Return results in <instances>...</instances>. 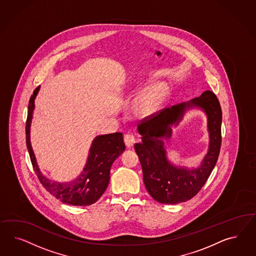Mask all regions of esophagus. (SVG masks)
Segmentation results:
<instances>
[{
  "label": "esophagus",
  "mask_w": 256,
  "mask_h": 256,
  "mask_svg": "<svg viewBox=\"0 0 256 256\" xmlns=\"http://www.w3.org/2000/svg\"><path fill=\"white\" fill-rule=\"evenodd\" d=\"M124 144L128 148H132L135 144V137L132 134H126L124 136Z\"/></svg>",
  "instance_id": "1"
}]
</instances>
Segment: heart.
<instances>
[{
    "instance_id": "1",
    "label": "heart",
    "mask_w": 256,
    "mask_h": 256,
    "mask_svg": "<svg viewBox=\"0 0 256 256\" xmlns=\"http://www.w3.org/2000/svg\"><path fill=\"white\" fill-rule=\"evenodd\" d=\"M164 89L158 86L142 94L134 104V112L140 116H146L152 112L160 103L164 96Z\"/></svg>"
}]
</instances>
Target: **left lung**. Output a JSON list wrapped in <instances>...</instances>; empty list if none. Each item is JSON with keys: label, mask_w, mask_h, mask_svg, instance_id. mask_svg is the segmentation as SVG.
<instances>
[{"label": "left lung", "mask_w": 256, "mask_h": 256, "mask_svg": "<svg viewBox=\"0 0 256 256\" xmlns=\"http://www.w3.org/2000/svg\"><path fill=\"white\" fill-rule=\"evenodd\" d=\"M196 106L208 116L210 149L200 168L188 170L172 166L166 158L162 142L169 137L170 124L177 122L186 108ZM222 112L216 94L206 91L188 103L164 108L142 120L138 132L142 136L134 148L142 164L144 183L149 194L162 204H179L190 200L200 192L217 162L222 144Z\"/></svg>", "instance_id": "8db88e82"}]
</instances>
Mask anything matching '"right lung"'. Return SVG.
<instances>
[{
	"mask_svg": "<svg viewBox=\"0 0 256 256\" xmlns=\"http://www.w3.org/2000/svg\"><path fill=\"white\" fill-rule=\"evenodd\" d=\"M38 86L30 98L26 120V144L29 151L32 168L42 186L56 199L71 206H90L104 194L110 181V170L114 162L126 149L123 134L120 132L101 135L94 140L89 151L86 167L78 178L66 183H58L45 178L39 170L30 142L32 110L34 98L38 93Z\"/></svg>",
	"mask_w": 256,
	"mask_h": 256,
	"instance_id": "obj_1",
	"label": "right lung"
}]
</instances>
